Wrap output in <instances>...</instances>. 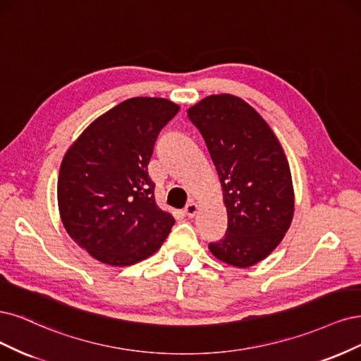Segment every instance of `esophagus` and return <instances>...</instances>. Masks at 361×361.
Segmentation results:
<instances>
[{
  "instance_id": "34e87169",
  "label": "esophagus",
  "mask_w": 361,
  "mask_h": 361,
  "mask_svg": "<svg viewBox=\"0 0 361 361\" xmlns=\"http://www.w3.org/2000/svg\"><path fill=\"white\" fill-rule=\"evenodd\" d=\"M197 212H200V205H197L195 201H190L184 208V214L188 217H195Z\"/></svg>"
}]
</instances>
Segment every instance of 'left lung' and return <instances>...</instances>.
Returning a JSON list of instances; mask_svg holds the SVG:
<instances>
[{
    "label": "left lung",
    "instance_id": "8db88e82",
    "mask_svg": "<svg viewBox=\"0 0 361 361\" xmlns=\"http://www.w3.org/2000/svg\"><path fill=\"white\" fill-rule=\"evenodd\" d=\"M188 115L210 151L228 213L225 238L208 247L219 261L247 269L269 257L293 222L285 151L269 123L237 96H207Z\"/></svg>",
    "mask_w": 361,
    "mask_h": 361
}]
</instances>
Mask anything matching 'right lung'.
<instances>
[{
	"mask_svg": "<svg viewBox=\"0 0 361 361\" xmlns=\"http://www.w3.org/2000/svg\"><path fill=\"white\" fill-rule=\"evenodd\" d=\"M180 111L161 97H132L102 114L68 147L56 197L71 238L92 258L126 267L156 253L176 219L160 210L148 164L156 137Z\"/></svg>",
	"mask_w": 361,
	"mask_h": 361,
	"instance_id": "1",
	"label": "right lung"
}]
</instances>
